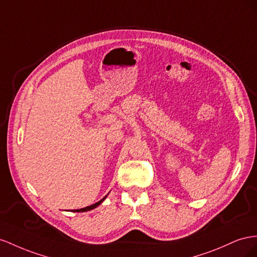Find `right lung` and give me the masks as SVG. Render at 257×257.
Masks as SVG:
<instances>
[{
  "mask_svg": "<svg viewBox=\"0 0 257 257\" xmlns=\"http://www.w3.org/2000/svg\"><path fill=\"white\" fill-rule=\"evenodd\" d=\"M106 198V196L105 197H103L102 198V199L100 200V201H98V202H96L94 204H91V206H89V207H86V208H83V209H78V210H73V212H86V211H89V210H92V209H94V208H97L99 204L103 201L104 199Z\"/></svg>",
  "mask_w": 257,
  "mask_h": 257,
  "instance_id": "add662e5",
  "label": "right lung"
}]
</instances>
